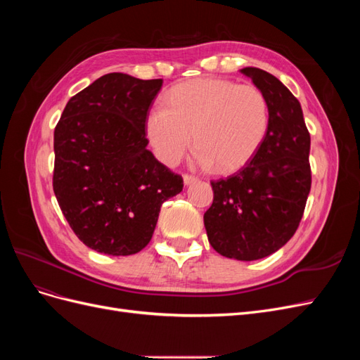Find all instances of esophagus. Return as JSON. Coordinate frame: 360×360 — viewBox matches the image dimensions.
<instances>
[{
  "label": "esophagus",
  "instance_id": "34e87169",
  "mask_svg": "<svg viewBox=\"0 0 360 360\" xmlns=\"http://www.w3.org/2000/svg\"><path fill=\"white\" fill-rule=\"evenodd\" d=\"M183 183H184V186H189V184H193V183H197V179L195 177H192V176H183Z\"/></svg>",
  "mask_w": 360,
  "mask_h": 360
}]
</instances>
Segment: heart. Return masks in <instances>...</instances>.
<instances>
[{
  "instance_id": "1",
  "label": "heart",
  "mask_w": 360,
  "mask_h": 360,
  "mask_svg": "<svg viewBox=\"0 0 360 360\" xmlns=\"http://www.w3.org/2000/svg\"><path fill=\"white\" fill-rule=\"evenodd\" d=\"M146 136L163 165L179 163L193 143V165L231 174L246 167L269 130V103L254 85L222 78L181 82L167 93V106H151Z\"/></svg>"
}]
</instances>
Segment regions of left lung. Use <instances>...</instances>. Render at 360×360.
Listing matches in <instances>:
<instances>
[{
	"mask_svg": "<svg viewBox=\"0 0 360 360\" xmlns=\"http://www.w3.org/2000/svg\"><path fill=\"white\" fill-rule=\"evenodd\" d=\"M240 72L266 96L269 130L245 168L212 181L204 226L217 254L254 261L276 252L297 230L311 191V136L300 102L276 76L257 68Z\"/></svg>",
	"mask_w": 360,
	"mask_h": 360,
	"instance_id": "left-lung-1",
	"label": "left lung"
}]
</instances>
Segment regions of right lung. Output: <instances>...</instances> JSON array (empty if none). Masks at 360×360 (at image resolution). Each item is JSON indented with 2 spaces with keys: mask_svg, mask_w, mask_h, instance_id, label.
Wrapping results in <instances>:
<instances>
[{
  "mask_svg": "<svg viewBox=\"0 0 360 360\" xmlns=\"http://www.w3.org/2000/svg\"><path fill=\"white\" fill-rule=\"evenodd\" d=\"M162 79L108 73L75 94L53 132V192L79 240L134 255L155 233L183 180L147 150L146 115Z\"/></svg>",
  "mask_w": 360,
  "mask_h": 360,
  "instance_id": "1",
  "label": "right lung"
}]
</instances>
